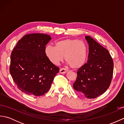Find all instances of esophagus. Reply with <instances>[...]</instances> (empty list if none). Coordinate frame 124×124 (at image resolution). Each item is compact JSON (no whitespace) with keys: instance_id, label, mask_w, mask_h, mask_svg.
<instances>
[{"instance_id":"1","label":"esophagus","mask_w":124,"mask_h":124,"mask_svg":"<svg viewBox=\"0 0 124 124\" xmlns=\"http://www.w3.org/2000/svg\"><path fill=\"white\" fill-rule=\"evenodd\" d=\"M68 71V70L67 69H64V68H61L60 70V73H65Z\"/></svg>"}]
</instances>
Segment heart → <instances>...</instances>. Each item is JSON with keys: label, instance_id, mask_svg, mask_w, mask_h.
<instances>
[{"label": "heart", "instance_id": "obj_1", "mask_svg": "<svg viewBox=\"0 0 124 124\" xmlns=\"http://www.w3.org/2000/svg\"><path fill=\"white\" fill-rule=\"evenodd\" d=\"M88 46L83 41L76 39H65L57 41L55 47L48 45L45 54L52 63L58 65L65 57V61L73 69L84 65L88 56Z\"/></svg>", "mask_w": 124, "mask_h": 124}]
</instances>
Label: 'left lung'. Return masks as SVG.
<instances>
[{
	"instance_id": "left-lung-1",
	"label": "left lung",
	"mask_w": 124,
	"mask_h": 124,
	"mask_svg": "<svg viewBox=\"0 0 124 124\" xmlns=\"http://www.w3.org/2000/svg\"><path fill=\"white\" fill-rule=\"evenodd\" d=\"M88 44V61L79 68L73 87L87 99L101 95L111 84L114 62L109 51L91 37L85 36Z\"/></svg>"
}]
</instances>
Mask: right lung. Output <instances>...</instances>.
Instances as JSON below:
<instances>
[{"label": "right lung", "mask_w": 124, "mask_h": 124, "mask_svg": "<svg viewBox=\"0 0 124 124\" xmlns=\"http://www.w3.org/2000/svg\"><path fill=\"white\" fill-rule=\"evenodd\" d=\"M52 39L43 33L28 34L10 55L9 71L17 88L29 95H43L51 88L59 68L49 61L45 48Z\"/></svg>", "instance_id": "1"}]
</instances>
